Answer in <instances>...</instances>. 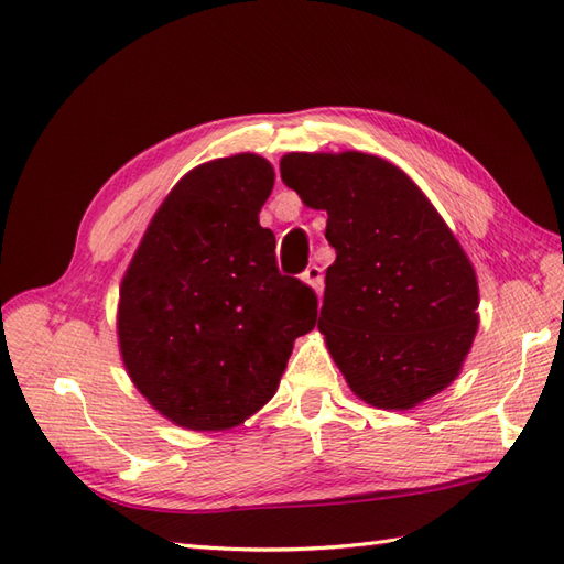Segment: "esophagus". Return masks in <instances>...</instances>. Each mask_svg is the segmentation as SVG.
Wrapping results in <instances>:
<instances>
[{
	"label": "esophagus",
	"mask_w": 564,
	"mask_h": 564,
	"mask_svg": "<svg viewBox=\"0 0 564 564\" xmlns=\"http://www.w3.org/2000/svg\"><path fill=\"white\" fill-rule=\"evenodd\" d=\"M301 280L305 284H311L317 294H322V280H324V275H322V268L319 265H308V270L303 272Z\"/></svg>",
	"instance_id": "1"
}]
</instances>
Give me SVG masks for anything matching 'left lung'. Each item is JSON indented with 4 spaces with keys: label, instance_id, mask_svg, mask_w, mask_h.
<instances>
[{
    "label": "left lung",
    "instance_id": "1",
    "mask_svg": "<svg viewBox=\"0 0 564 564\" xmlns=\"http://www.w3.org/2000/svg\"><path fill=\"white\" fill-rule=\"evenodd\" d=\"M284 185L327 212L336 261L317 329L357 398L412 409L447 388L477 332L466 251L402 169L365 152H289Z\"/></svg>",
    "mask_w": 564,
    "mask_h": 564
}]
</instances>
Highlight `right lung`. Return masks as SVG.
I'll list each match as a JSON object with an SVG mask.
<instances>
[{
  "label": "right lung",
  "instance_id": "obj_1",
  "mask_svg": "<svg viewBox=\"0 0 564 564\" xmlns=\"http://www.w3.org/2000/svg\"><path fill=\"white\" fill-rule=\"evenodd\" d=\"M275 172L242 152L187 172L152 216L119 289V352L133 386L191 431H226L275 395L317 296L280 275L259 224Z\"/></svg>",
  "mask_w": 564,
  "mask_h": 564
}]
</instances>
